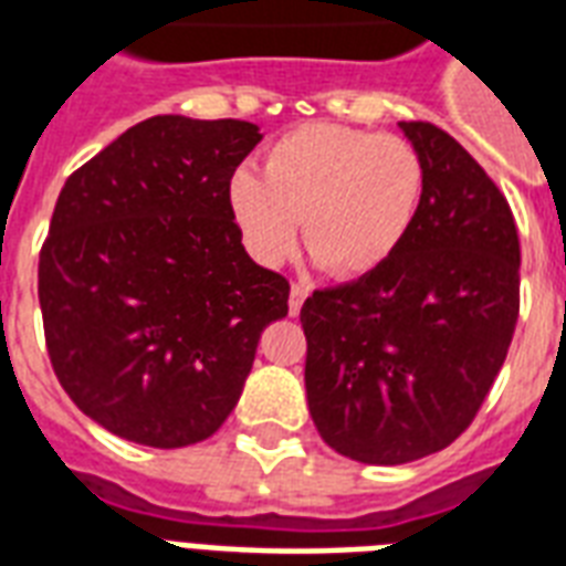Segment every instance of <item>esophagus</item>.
<instances>
[{"instance_id":"obj_1","label":"esophagus","mask_w":566,"mask_h":566,"mask_svg":"<svg viewBox=\"0 0 566 566\" xmlns=\"http://www.w3.org/2000/svg\"><path fill=\"white\" fill-rule=\"evenodd\" d=\"M306 295H310V286H304V283H292V289H289V313H301Z\"/></svg>"}]
</instances>
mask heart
<instances>
[{
	"mask_svg": "<svg viewBox=\"0 0 566 566\" xmlns=\"http://www.w3.org/2000/svg\"><path fill=\"white\" fill-rule=\"evenodd\" d=\"M262 170H235L227 203L244 248L271 269L295 253L304 221L306 251L327 274H371L401 251L422 206V156L398 135L297 126L271 144Z\"/></svg>",
	"mask_w": 566,
	"mask_h": 566,
	"instance_id": "heart-1",
	"label": "heart"
}]
</instances>
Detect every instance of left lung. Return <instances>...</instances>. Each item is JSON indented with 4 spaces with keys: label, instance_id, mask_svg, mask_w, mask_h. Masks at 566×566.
Listing matches in <instances>:
<instances>
[{
    "label": "left lung",
    "instance_id": "left-lung-1",
    "mask_svg": "<svg viewBox=\"0 0 566 566\" xmlns=\"http://www.w3.org/2000/svg\"><path fill=\"white\" fill-rule=\"evenodd\" d=\"M398 126L424 165L413 230L384 269L301 306L315 428L331 449L375 467L419 461L470 428L520 315L505 195L449 133Z\"/></svg>",
    "mask_w": 566,
    "mask_h": 566
}]
</instances>
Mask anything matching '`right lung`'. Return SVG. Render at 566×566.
Returning a JSON list of instances; mask_svg holds the SVG:
<instances>
[{"label": "right lung", "instance_id": "add662e5", "mask_svg": "<svg viewBox=\"0 0 566 566\" xmlns=\"http://www.w3.org/2000/svg\"><path fill=\"white\" fill-rule=\"evenodd\" d=\"M248 120L156 115L70 174L38 265L52 369L73 405L138 446L182 449L233 413L289 280L256 265L227 186Z\"/></svg>", "mask_w": 566, "mask_h": 566}]
</instances>
